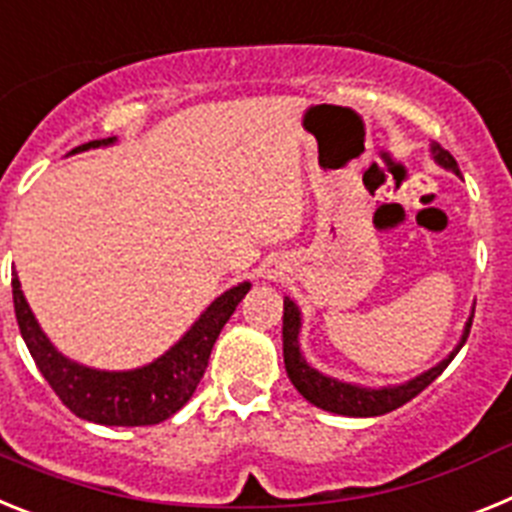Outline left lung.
<instances>
[{"label":"left lung","instance_id":"obj_1","mask_svg":"<svg viewBox=\"0 0 512 512\" xmlns=\"http://www.w3.org/2000/svg\"><path fill=\"white\" fill-rule=\"evenodd\" d=\"M433 151V159L446 170L456 172L459 175V164L456 159L448 154L446 149H441L438 144L430 146ZM474 317V314H471ZM471 317L464 327V335H461L459 345L453 348V353L448 358H443L438 366H433L430 371L420 373L415 379L404 381L399 386H381V389H366V386L345 384V381H337L332 376H324L317 368H311L306 363V358L301 355L299 348V330H301V314L299 306L293 304L291 299H283V361H286V373L291 384L299 389L301 397L306 402H311L319 410L335 412V415H348V417H376L386 415V412L397 410L402 404H407L410 399H415L425 386L433 384L443 371H446L448 363L453 361V355L464 348L466 337L471 330Z\"/></svg>","mask_w":512,"mask_h":512}]
</instances>
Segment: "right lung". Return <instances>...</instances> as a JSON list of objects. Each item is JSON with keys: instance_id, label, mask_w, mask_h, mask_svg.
<instances>
[{"instance_id": "add662e5", "label": "right lung", "mask_w": 512, "mask_h": 512, "mask_svg": "<svg viewBox=\"0 0 512 512\" xmlns=\"http://www.w3.org/2000/svg\"><path fill=\"white\" fill-rule=\"evenodd\" d=\"M113 141L115 136L90 141V144L71 149V154L108 146ZM247 291H250V283L244 281L221 293L198 317V322L149 366L133 368V371H97V368L69 361L66 355L53 348L22 296L20 278L17 275L12 278V299H15L20 335L38 371L43 373V379L56 391V397L82 420L97 422V425H123V428L157 425L175 415L182 404L193 397L195 386L201 384L206 373L213 342L224 330V324L229 322L239 301L247 296Z\"/></svg>"}]
</instances>
